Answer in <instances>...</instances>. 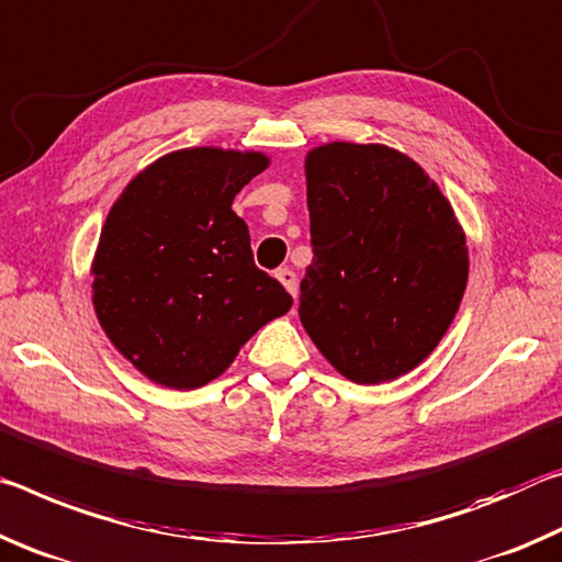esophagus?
Listing matches in <instances>:
<instances>
[{
	"label": "esophagus",
	"instance_id": "1",
	"mask_svg": "<svg viewBox=\"0 0 562 562\" xmlns=\"http://www.w3.org/2000/svg\"><path fill=\"white\" fill-rule=\"evenodd\" d=\"M276 279H279L283 286H286V291L291 293L293 299H296V293H299V279H296V271L293 269H279L276 271Z\"/></svg>",
	"mask_w": 562,
	"mask_h": 562
}]
</instances>
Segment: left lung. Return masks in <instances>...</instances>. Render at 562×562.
Listing matches in <instances>:
<instances>
[{"label": "left lung", "mask_w": 562, "mask_h": 562, "mask_svg": "<svg viewBox=\"0 0 562 562\" xmlns=\"http://www.w3.org/2000/svg\"><path fill=\"white\" fill-rule=\"evenodd\" d=\"M311 248L299 316L346 379L416 368L461 306L465 236L416 161L381 144L334 142L306 159Z\"/></svg>", "instance_id": "left-lung-1"}]
</instances>
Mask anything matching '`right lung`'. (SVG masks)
Listing matches in <instances>:
<instances>
[{
  "label": "right lung",
  "mask_w": 562,
  "mask_h": 562,
  "mask_svg": "<svg viewBox=\"0 0 562 562\" xmlns=\"http://www.w3.org/2000/svg\"><path fill=\"white\" fill-rule=\"evenodd\" d=\"M263 154L183 149L154 161L101 228L94 308L112 344L151 381L199 389L248 338L291 308V293L254 263L232 204Z\"/></svg>",
  "instance_id": "obj_1"
}]
</instances>
